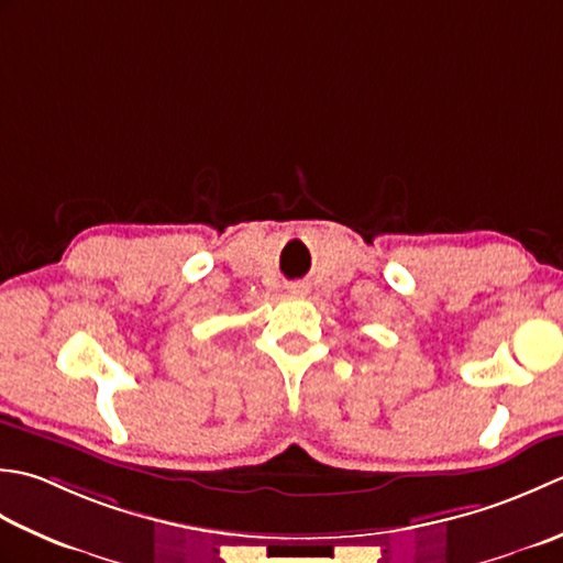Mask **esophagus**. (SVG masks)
<instances>
[{
	"instance_id": "1",
	"label": "esophagus",
	"mask_w": 563,
	"mask_h": 563,
	"mask_svg": "<svg viewBox=\"0 0 563 563\" xmlns=\"http://www.w3.org/2000/svg\"><path fill=\"white\" fill-rule=\"evenodd\" d=\"M289 294H294V296H306V294H308V284H303V282L289 284Z\"/></svg>"
}]
</instances>
